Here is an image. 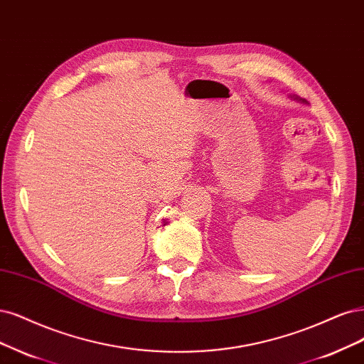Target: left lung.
<instances>
[{"mask_svg": "<svg viewBox=\"0 0 364 364\" xmlns=\"http://www.w3.org/2000/svg\"><path fill=\"white\" fill-rule=\"evenodd\" d=\"M289 97L292 99V101H296V102H299V104H304V101H301V99H299V97L295 96V95H289Z\"/></svg>", "mask_w": 364, "mask_h": 364, "instance_id": "1", "label": "left lung"}]
</instances>
